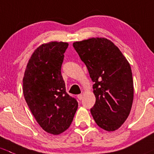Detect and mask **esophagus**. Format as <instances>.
Wrapping results in <instances>:
<instances>
[{
	"mask_svg": "<svg viewBox=\"0 0 154 154\" xmlns=\"http://www.w3.org/2000/svg\"><path fill=\"white\" fill-rule=\"evenodd\" d=\"M77 97H78V99H79V100H82V99H83V95H82V94H79V95H78Z\"/></svg>",
	"mask_w": 154,
	"mask_h": 154,
	"instance_id": "1",
	"label": "esophagus"
}]
</instances>
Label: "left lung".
Instances as JSON below:
<instances>
[{
  "instance_id": "obj_1",
  "label": "left lung",
  "mask_w": 154,
  "mask_h": 154,
  "mask_svg": "<svg viewBox=\"0 0 154 154\" xmlns=\"http://www.w3.org/2000/svg\"><path fill=\"white\" fill-rule=\"evenodd\" d=\"M72 45L94 82L96 103L90 112L95 122L105 131H116L129 116L134 100L130 64L119 49L104 38H92Z\"/></svg>"
}]
</instances>
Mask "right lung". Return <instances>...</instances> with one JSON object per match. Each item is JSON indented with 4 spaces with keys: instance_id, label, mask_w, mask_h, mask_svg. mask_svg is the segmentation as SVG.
Returning <instances> with one entry per match:
<instances>
[{
    "instance_id": "obj_1",
    "label": "right lung",
    "mask_w": 154,
    "mask_h": 154,
    "mask_svg": "<svg viewBox=\"0 0 154 154\" xmlns=\"http://www.w3.org/2000/svg\"><path fill=\"white\" fill-rule=\"evenodd\" d=\"M68 47L66 42H52L38 47L29 60L23 79V93L39 125L58 135L69 127L78 101L66 92L61 65Z\"/></svg>"
}]
</instances>
